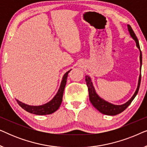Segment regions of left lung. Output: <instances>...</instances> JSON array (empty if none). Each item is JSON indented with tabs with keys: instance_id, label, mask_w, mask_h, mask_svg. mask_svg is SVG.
Wrapping results in <instances>:
<instances>
[{
	"instance_id": "obj_1",
	"label": "left lung",
	"mask_w": 147,
	"mask_h": 147,
	"mask_svg": "<svg viewBox=\"0 0 147 147\" xmlns=\"http://www.w3.org/2000/svg\"><path fill=\"white\" fill-rule=\"evenodd\" d=\"M128 31L130 34V36L132 37L134 41H136V46L139 49L140 53V74L139 76V79H138V84L137 88H136V90L135 93L134 94V95L132 96V97L130 98V99L128 100L127 102H126L125 104H122V105H114V104H112L110 102H108L105 101V100L102 99L99 96L96 94L95 91V89H94L93 84H92V82L91 81V79L89 76H86V84H87L88 92H89V98L90 102H91L92 105H93L94 107H95L96 109H97L98 111L101 112V113L106 114V115H110V116H115L116 114H118L121 113L124 111V110L126 109V108L128 107V106L131 104L132 100H134V98H135V96L137 94L138 90H139L140 88V81H141V66H142V53L141 51H140V48L139 45V43H138V40L136 37V36L134 33V32L132 30V27H130V25H128Z\"/></svg>"
}]
</instances>
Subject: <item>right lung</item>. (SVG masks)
<instances>
[{
    "mask_svg": "<svg viewBox=\"0 0 147 147\" xmlns=\"http://www.w3.org/2000/svg\"><path fill=\"white\" fill-rule=\"evenodd\" d=\"M71 71V69L66 72L64 74L63 80H62L61 85H60L59 89L58 90L57 93L53 99L51 101L48 102L47 104H43L41 106H29L27 104H25L24 103H22L21 102L17 100V103L19 105L21 106L22 108L26 111L29 112V113L37 114V115H46V114H50L55 112L58 108H59L60 105H61L62 102V98H63V94L64 88L65 87L66 82H67V75L69 72Z\"/></svg>",
    "mask_w": 147,
    "mask_h": 147,
    "instance_id": "1",
    "label": "right lung"
}]
</instances>
